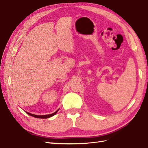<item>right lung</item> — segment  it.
Wrapping results in <instances>:
<instances>
[{"label":"right lung","instance_id":"add662e5","mask_svg":"<svg viewBox=\"0 0 148 148\" xmlns=\"http://www.w3.org/2000/svg\"><path fill=\"white\" fill-rule=\"evenodd\" d=\"M58 110H57L56 112H55L53 114H49V115H34V114H30V113H28V112H26V114H28V115L32 116V117H36V118H39V119H47V118H49L51 117H52L53 115H54L56 114V113L57 112Z\"/></svg>","mask_w":148,"mask_h":148}]
</instances>
